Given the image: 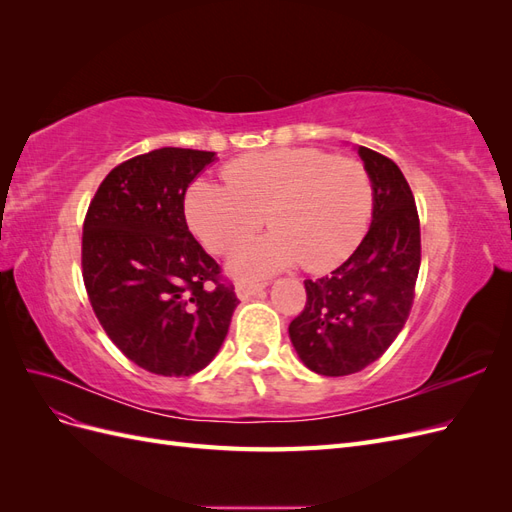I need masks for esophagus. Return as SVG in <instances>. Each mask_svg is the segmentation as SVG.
I'll return each instance as SVG.
<instances>
[{"label":"esophagus","instance_id":"1","mask_svg":"<svg viewBox=\"0 0 512 512\" xmlns=\"http://www.w3.org/2000/svg\"><path fill=\"white\" fill-rule=\"evenodd\" d=\"M262 290H265V284H262V282H245V280H241L235 286V292H237V297L241 301H247L250 297H254V294H260Z\"/></svg>","mask_w":512,"mask_h":512}]
</instances>
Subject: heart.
Wrapping results in <instances>:
<instances>
[{
  "instance_id": "obj_1",
  "label": "heart",
  "mask_w": 512,
  "mask_h": 512,
  "mask_svg": "<svg viewBox=\"0 0 512 512\" xmlns=\"http://www.w3.org/2000/svg\"><path fill=\"white\" fill-rule=\"evenodd\" d=\"M222 181H194L185 218L209 252L230 254L267 215L271 235L232 256L239 275H265L292 262L312 273L342 265L361 243L374 207L365 164L316 147L247 153L222 168Z\"/></svg>"
}]
</instances>
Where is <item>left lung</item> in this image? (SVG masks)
Wrapping results in <instances>:
<instances>
[{"instance_id": "8db88e82", "label": "left lung", "mask_w": 512, "mask_h": 512, "mask_svg": "<svg viewBox=\"0 0 512 512\" xmlns=\"http://www.w3.org/2000/svg\"><path fill=\"white\" fill-rule=\"evenodd\" d=\"M374 183V220L354 254L320 280L288 333L301 361L322 376H348L386 352L404 329L421 267V222L410 185L382 153L359 147Z\"/></svg>"}]
</instances>
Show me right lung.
<instances>
[{
  "label": "right lung",
  "mask_w": 512,
  "mask_h": 512,
  "mask_svg": "<svg viewBox=\"0 0 512 512\" xmlns=\"http://www.w3.org/2000/svg\"><path fill=\"white\" fill-rule=\"evenodd\" d=\"M213 158L162 147L121 162L83 222V282L94 314L132 363L158 376L207 367L239 303L183 213L185 190Z\"/></svg>",
  "instance_id": "1"
}]
</instances>
